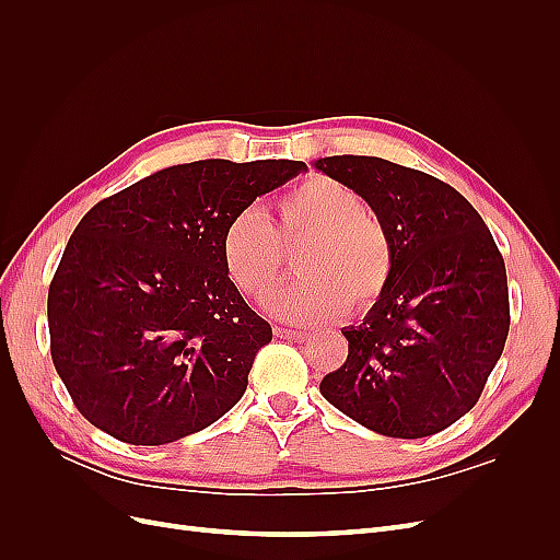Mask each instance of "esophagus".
I'll return each mask as SVG.
<instances>
[{"label": "esophagus", "instance_id": "esophagus-1", "mask_svg": "<svg viewBox=\"0 0 560 560\" xmlns=\"http://www.w3.org/2000/svg\"><path fill=\"white\" fill-rule=\"evenodd\" d=\"M276 336L284 338V341H292V343H303L308 338L306 331H292V329H282V327H276Z\"/></svg>", "mask_w": 560, "mask_h": 560}]
</instances>
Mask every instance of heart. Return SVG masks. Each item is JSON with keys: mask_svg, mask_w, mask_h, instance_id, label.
<instances>
[{"mask_svg": "<svg viewBox=\"0 0 560 560\" xmlns=\"http://www.w3.org/2000/svg\"><path fill=\"white\" fill-rule=\"evenodd\" d=\"M276 231L257 208L235 212L222 233V264L231 284L252 301L266 299L282 276V245H299V282L268 301L270 315L319 325L369 311L387 290L395 254L364 198L343 182L313 175L278 198Z\"/></svg>", "mask_w": 560, "mask_h": 560, "instance_id": "b5f03b06", "label": "heart"}]
</instances>
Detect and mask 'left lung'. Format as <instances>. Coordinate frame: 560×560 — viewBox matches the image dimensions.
Segmentation results:
<instances>
[{"mask_svg": "<svg viewBox=\"0 0 560 560\" xmlns=\"http://www.w3.org/2000/svg\"><path fill=\"white\" fill-rule=\"evenodd\" d=\"M358 191L389 235L393 278L362 325L341 329L348 360L319 383L366 430L420 439L479 401L510 334L502 254L453 186L376 156L317 159Z\"/></svg>", "mask_w": 560, "mask_h": 560, "instance_id": "8db88e82", "label": "left lung"}]
</instances>
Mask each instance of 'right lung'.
Returning <instances> with one entry per match:
<instances>
[{
	"mask_svg": "<svg viewBox=\"0 0 560 560\" xmlns=\"http://www.w3.org/2000/svg\"><path fill=\"white\" fill-rule=\"evenodd\" d=\"M308 167H163L86 212L48 287L50 358L81 416L132 446L206 430L273 331L224 273L229 219Z\"/></svg>",
	"mask_w": 560,
	"mask_h": 560,
	"instance_id": "obj_1",
	"label": "right lung"
}]
</instances>
